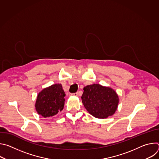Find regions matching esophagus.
Listing matches in <instances>:
<instances>
[{
    "instance_id": "esophagus-1",
    "label": "esophagus",
    "mask_w": 159,
    "mask_h": 159,
    "mask_svg": "<svg viewBox=\"0 0 159 159\" xmlns=\"http://www.w3.org/2000/svg\"><path fill=\"white\" fill-rule=\"evenodd\" d=\"M79 94L78 93H73V94H71V95H73V96H77Z\"/></svg>"
}]
</instances>
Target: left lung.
<instances>
[{"label": "left lung", "instance_id": "left-lung-1", "mask_svg": "<svg viewBox=\"0 0 159 159\" xmlns=\"http://www.w3.org/2000/svg\"><path fill=\"white\" fill-rule=\"evenodd\" d=\"M81 98L90 114L100 119L114 114L119 102L118 96L114 90L97 84L85 87Z\"/></svg>", "mask_w": 159, "mask_h": 159}]
</instances>
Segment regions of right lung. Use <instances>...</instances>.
<instances>
[{
    "label": "right lung",
    "mask_w": 159,
    "mask_h": 159,
    "mask_svg": "<svg viewBox=\"0 0 159 159\" xmlns=\"http://www.w3.org/2000/svg\"><path fill=\"white\" fill-rule=\"evenodd\" d=\"M65 96L62 85L53 84L44 89L37 97L35 107L39 115L44 118L56 115L63 109Z\"/></svg>",
    "instance_id": "obj_1"
}]
</instances>
